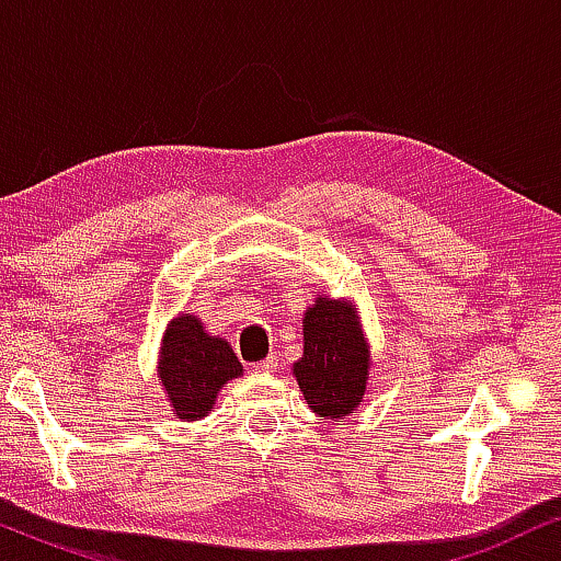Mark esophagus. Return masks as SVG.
<instances>
[{
    "label": "esophagus",
    "mask_w": 561,
    "mask_h": 561,
    "mask_svg": "<svg viewBox=\"0 0 561 561\" xmlns=\"http://www.w3.org/2000/svg\"><path fill=\"white\" fill-rule=\"evenodd\" d=\"M252 370L260 373V375H271L278 370V359H275V355H271L267 359H260V363L252 365Z\"/></svg>",
    "instance_id": "1"
}]
</instances>
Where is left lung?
<instances>
[{
    "label": "left lung",
    "mask_w": 561,
    "mask_h": 561,
    "mask_svg": "<svg viewBox=\"0 0 561 561\" xmlns=\"http://www.w3.org/2000/svg\"><path fill=\"white\" fill-rule=\"evenodd\" d=\"M304 355L294 378L304 401L321 419L340 421L357 413L370 378V342L355 304L317 296L304 313Z\"/></svg>",
    "instance_id": "8db88e82"
}]
</instances>
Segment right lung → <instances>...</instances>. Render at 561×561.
<instances>
[{
    "instance_id": "obj_1",
    "label": "right lung",
    "mask_w": 561,
    "mask_h": 561,
    "mask_svg": "<svg viewBox=\"0 0 561 561\" xmlns=\"http://www.w3.org/2000/svg\"><path fill=\"white\" fill-rule=\"evenodd\" d=\"M242 363L219 334H211L194 313L168 321L158 352V380L165 401L181 421L209 416L217 393L240 378Z\"/></svg>"
}]
</instances>
